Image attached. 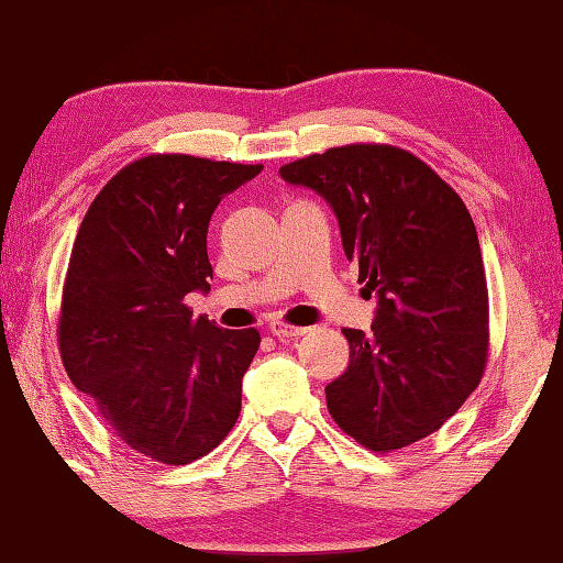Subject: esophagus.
<instances>
[{
	"label": "esophagus",
	"mask_w": 563,
	"mask_h": 563,
	"mask_svg": "<svg viewBox=\"0 0 563 563\" xmlns=\"http://www.w3.org/2000/svg\"><path fill=\"white\" fill-rule=\"evenodd\" d=\"M278 340H288V338H300L308 332V328H298V325H288V322H271L268 328Z\"/></svg>",
	"instance_id": "obj_1"
}]
</instances>
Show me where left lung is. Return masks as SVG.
Masks as SVG:
<instances>
[{
  "instance_id": "1",
  "label": "left lung",
  "mask_w": 563,
  "mask_h": 563,
  "mask_svg": "<svg viewBox=\"0 0 563 563\" xmlns=\"http://www.w3.org/2000/svg\"><path fill=\"white\" fill-rule=\"evenodd\" d=\"M280 176L325 198L342 251L377 292L373 332L342 330L350 362L325 387L332 419L373 452L430 437L487 367L489 292L464 201L424 161L387 144L328 148Z\"/></svg>"
}]
</instances>
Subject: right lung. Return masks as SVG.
Here are the masks:
<instances>
[{"instance_id": "right-lung-1", "label": "right lung", "mask_w": 563, "mask_h": 563, "mask_svg": "<svg viewBox=\"0 0 563 563\" xmlns=\"http://www.w3.org/2000/svg\"><path fill=\"white\" fill-rule=\"evenodd\" d=\"M261 164L154 154L93 198L66 271V373L131 450L188 464L225 440L261 332L223 330L186 298L211 290L206 235L225 194Z\"/></svg>"}]
</instances>
